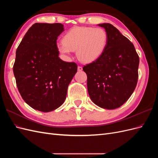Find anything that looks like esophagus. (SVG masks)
Listing matches in <instances>:
<instances>
[{
  "instance_id": "obj_1",
  "label": "esophagus",
  "mask_w": 158,
  "mask_h": 158,
  "mask_svg": "<svg viewBox=\"0 0 158 158\" xmlns=\"http://www.w3.org/2000/svg\"><path fill=\"white\" fill-rule=\"evenodd\" d=\"M78 71H82V66H78Z\"/></svg>"
}]
</instances>
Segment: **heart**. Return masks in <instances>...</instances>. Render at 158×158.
<instances>
[{
    "mask_svg": "<svg viewBox=\"0 0 158 158\" xmlns=\"http://www.w3.org/2000/svg\"><path fill=\"white\" fill-rule=\"evenodd\" d=\"M107 33L102 28L75 27L63 37V42L57 44V49L64 55L76 51L78 59L82 63H89L102 55L107 44Z\"/></svg>",
    "mask_w": 158,
    "mask_h": 158,
    "instance_id": "1",
    "label": "heart"
}]
</instances>
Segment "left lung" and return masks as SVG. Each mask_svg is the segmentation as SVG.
Listing matches in <instances>:
<instances>
[{
  "label": "left lung",
  "instance_id": "8db88e82",
  "mask_svg": "<svg viewBox=\"0 0 158 158\" xmlns=\"http://www.w3.org/2000/svg\"><path fill=\"white\" fill-rule=\"evenodd\" d=\"M107 33V44L99 58L83 67L88 94L99 107L114 109L133 93L138 78L139 56L135 46L111 23L99 24Z\"/></svg>",
  "mask_w": 158,
  "mask_h": 158
}]
</instances>
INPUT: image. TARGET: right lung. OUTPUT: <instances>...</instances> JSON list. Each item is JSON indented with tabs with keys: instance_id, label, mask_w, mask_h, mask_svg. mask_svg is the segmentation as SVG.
<instances>
[{
	"instance_id": "right-lung-1",
	"label": "right lung",
	"mask_w": 158,
	"mask_h": 158,
	"mask_svg": "<svg viewBox=\"0 0 158 158\" xmlns=\"http://www.w3.org/2000/svg\"><path fill=\"white\" fill-rule=\"evenodd\" d=\"M63 31L60 23H35L16 50L13 72L19 92L27 104L42 112L53 111L64 103L77 72L75 63L59 57L56 40Z\"/></svg>"
}]
</instances>
